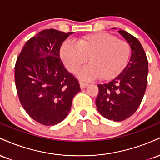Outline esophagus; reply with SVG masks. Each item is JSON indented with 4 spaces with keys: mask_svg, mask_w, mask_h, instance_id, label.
<instances>
[{
    "mask_svg": "<svg viewBox=\"0 0 160 160\" xmlns=\"http://www.w3.org/2000/svg\"><path fill=\"white\" fill-rule=\"evenodd\" d=\"M80 88H81V89H84V88H86V86H89V83H86V82L80 81Z\"/></svg>",
    "mask_w": 160,
    "mask_h": 160,
    "instance_id": "1",
    "label": "esophagus"
}]
</instances>
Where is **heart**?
<instances>
[{"label": "heart", "instance_id": "1", "mask_svg": "<svg viewBox=\"0 0 160 160\" xmlns=\"http://www.w3.org/2000/svg\"><path fill=\"white\" fill-rule=\"evenodd\" d=\"M60 56L66 68L74 73L88 60L90 62L78 71L79 78L92 80L100 78L109 80L125 68L130 56V47L124 40L105 32L82 37L78 43L67 40L62 43Z\"/></svg>", "mask_w": 160, "mask_h": 160}]
</instances>
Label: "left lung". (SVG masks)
I'll return each mask as SVG.
<instances>
[{
	"mask_svg": "<svg viewBox=\"0 0 160 160\" xmlns=\"http://www.w3.org/2000/svg\"><path fill=\"white\" fill-rule=\"evenodd\" d=\"M132 49L128 65L111 82L99 84L95 104L104 117L120 122L131 117L140 105L148 84V61L139 40L123 30L118 31Z\"/></svg>",
	"mask_w": 160,
	"mask_h": 160,
	"instance_id": "8db88e82",
	"label": "left lung"
}]
</instances>
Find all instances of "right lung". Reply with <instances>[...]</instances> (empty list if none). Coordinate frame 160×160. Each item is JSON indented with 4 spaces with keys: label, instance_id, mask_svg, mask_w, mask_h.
Returning a JSON list of instances; mask_svg holds the SVG:
<instances>
[{
    "label": "right lung",
    "instance_id": "right-lung-1",
    "mask_svg": "<svg viewBox=\"0 0 160 160\" xmlns=\"http://www.w3.org/2000/svg\"><path fill=\"white\" fill-rule=\"evenodd\" d=\"M73 32L47 29L25 43L15 65V82L25 111L36 122L53 126L68 114L79 82L60 59L61 46Z\"/></svg>",
    "mask_w": 160,
    "mask_h": 160
}]
</instances>
